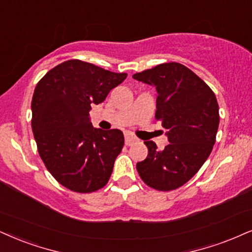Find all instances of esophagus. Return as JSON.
Returning a JSON list of instances; mask_svg holds the SVG:
<instances>
[{
	"label": "esophagus",
	"instance_id": "obj_1",
	"mask_svg": "<svg viewBox=\"0 0 252 252\" xmlns=\"http://www.w3.org/2000/svg\"><path fill=\"white\" fill-rule=\"evenodd\" d=\"M136 141H138V139H136L135 136H133L131 134H126L125 135V144L127 146H131V145H133Z\"/></svg>",
	"mask_w": 252,
	"mask_h": 252
}]
</instances>
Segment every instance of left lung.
<instances>
[{"mask_svg":"<svg viewBox=\"0 0 252 252\" xmlns=\"http://www.w3.org/2000/svg\"><path fill=\"white\" fill-rule=\"evenodd\" d=\"M158 92L157 120L162 121L169 144L162 151L145 141L147 158L136 163L146 185L161 191L188 182L206 162L216 141L219 104L212 89L185 65L163 63L133 74Z\"/></svg>","mask_w":252,"mask_h":252,"instance_id":"8db88e82","label":"left lung"}]
</instances>
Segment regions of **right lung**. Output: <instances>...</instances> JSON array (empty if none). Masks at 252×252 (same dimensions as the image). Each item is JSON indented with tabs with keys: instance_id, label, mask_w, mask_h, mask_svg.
<instances>
[{
	"instance_id": "add662e5",
	"label": "right lung",
	"mask_w": 252,
	"mask_h": 252,
	"mask_svg": "<svg viewBox=\"0 0 252 252\" xmlns=\"http://www.w3.org/2000/svg\"><path fill=\"white\" fill-rule=\"evenodd\" d=\"M126 77L70 60L37 83L31 101L37 150L46 169L70 190L92 192L110 180L124 147V134L120 129L94 128L90 110Z\"/></svg>"
}]
</instances>
